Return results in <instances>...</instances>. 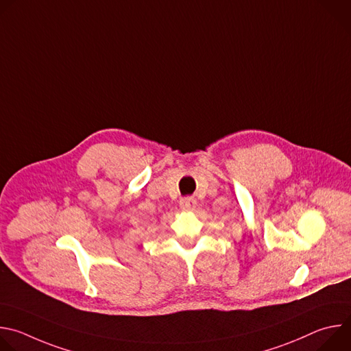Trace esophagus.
I'll list each match as a JSON object with an SVG mask.
<instances>
[{"instance_id":"obj_1","label":"esophagus","mask_w":351,"mask_h":351,"mask_svg":"<svg viewBox=\"0 0 351 351\" xmlns=\"http://www.w3.org/2000/svg\"><path fill=\"white\" fill-rule=\"evenodd\" d=\"M179 204L183 211H193L197 207V199L194 197H183Z\"/></svg>"}]
</instances>
